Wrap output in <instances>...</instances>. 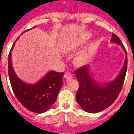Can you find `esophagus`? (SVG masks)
<instances>
[{"mask_svg": "<svg viewBox=\"0 0 134 134\" xmlns=\"http://www.w3.org/2000/svg\"><path fill=\"white\" fill-rule=\"evenodd\" d=\"M64 77H65V79L67 80V81H69V80L72 79V75H71V74L69 73V72H65Z\"/></svg>", "mask_w": 134, "mask_h": 134, "instance_id": "esophagus-1", "label": "esophagus"}]
</instances>
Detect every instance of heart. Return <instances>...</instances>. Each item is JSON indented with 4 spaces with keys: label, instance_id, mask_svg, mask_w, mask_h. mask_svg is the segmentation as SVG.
Masks as SVG:
<instances>
[{
    "label": "heart",
    "instance_id": "heart-1",
    "mask_svg": "<svg viewBox=\"0 0 134 134\" xmlns=\"http://www.w3.org/2000/svg\"><path fill=\"white\" fill-rule=\"evenodd\" d=\"M90 36H91V34L90 33H88V34H86L85 36L83 37L82 39H81L79 41V42H78V44H83V43H85L86 42V40H88V39L90 37ZM87 55H88V53H84L83 54L81 55V58H85V57L87 56ZM81 59V58H80Z\"/></svg>",
    "mask_w": 134,
    "mask_h": 134
}]
</instances>
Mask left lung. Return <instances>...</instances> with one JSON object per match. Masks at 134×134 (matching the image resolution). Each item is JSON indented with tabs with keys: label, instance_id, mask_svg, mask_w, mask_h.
<instances>
[{
	"label": "left lung",
	"instance_id": "8db88e82",
	"mask_svg": "<svg viewBox=\"0 0 134 134\" xmlns=\"http://www.w3.org/2000/svg\"><path fill=\"white\" fill-rule=\"evenodd\" d=\"M110 42L120 45L125 53L122 68L114 80L107 83L98 82L90 73L89 65L81 67L75 72L79 82L76 99L81 108L86 112L96 113L108 108L116 99L122 88L127 69V51L118 37L113 33Z\"/></svg>",
	"mask_w": 134,
	"mask_h": 134
}]
</instances>
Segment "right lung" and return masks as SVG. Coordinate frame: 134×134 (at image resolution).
<instances>
[{"label":"right lung","mask_w":134,"mask_h":134,"mask_svg":"<svg viewBox=\"0 0 134 134\" xmlns=\"http://www.w3.org/2000/svg\"><path fill=\"white\" fill-rule=\"evenodd\" d=\"M19 38V37L17 39ZM14 44L15 43L8 57V74L14 93L20 103L28 110L36 113H43L47 111L56 101L63 85L64 73L50 71L35 84L24 82L16 74L12 64V51Z\"/></svg>","instance_id":"1"}]
</instances>
